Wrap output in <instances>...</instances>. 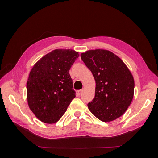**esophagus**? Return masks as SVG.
I'll return each mask as SVG.
<instances>
[{
	"mask_svg": "<svg viewBox=\"0 0 158 158\" xmlns=\"http://www.w3.org/2000/svg\"><path fill=\"white\" fill-rule=\"evenodd\" d=\"M82 89L78 90L77 92H76V94H77V95H78V96H80V95L82 94Z\"/></svg>",
	"mask_w": 158,
	"mask_h": 158,
	"instance_id": "obj_1",
	"label": "esophagus"
}]
</instances>
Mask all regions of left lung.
Masks as SVG:
<instances>
[{"instance_id": "left-lung-1", "label": "left lung", "mask_w": 158, "mask_h": 158, "mask_svg": "<svg viewBox=\"0 0 158 158\" xmlns=\"http://www.w3.org/2000/svg\"><path fill=\"white\" fill-rule=\"evenodd\" d=\"M95 80V97L88 103L89 111L100 121L120 117L130 106L135 82L130 70L112 52L89 50L80 55Z\"/></svg>"}]
</instances>
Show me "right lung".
I'll use <instances>...</instances> for the list:
<instances>
[{"label": "right lung", "mask_w": 158, "mask_h": 158, "mask_svg": "<svg viewBox=\"0 0 158 158\" xmlns=\"http://www.w3.org/2000/svg\"><path fill=\"white\" fill-rule=\"evenodd\" d=\"M78 52L55 49L38 60L32 68L26 88L31 111L42 122L58 121L75 97L69 70Z\"/></svg>", "instance_id": "right-lung-1"}]
</instances>
